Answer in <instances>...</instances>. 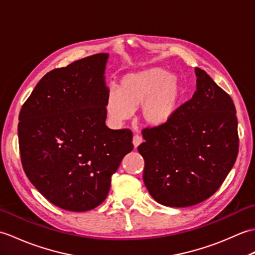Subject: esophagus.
<instances>
[{"mask_svg": "<svg viewBox=\"0 0 255 255\" xmlns=\"http://www.w3.org/2000/svg\"><path fill=\"white\" fill-rule=\"evenodd\" d=\"M143 142V137L140 136V135H134L133 136V144H134V147L136 148V147Z\"/></svg>", "mask_w": 255, "mask_h": 255, "instance_id": "esophagus-1", "label": "esophagus"}]
</instances>
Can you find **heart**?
<instances>
[{
    "label": "heart",
    "mask_w": 255,
    "mask_h": 255,
    "mask_svg": "<svg viewBox=\"0 0 255 255\" xmlns=\"http://www.w3.org/2000/svg\"><path fill=\"white\" fill-rule=\"evenodd\" d=\"M185 97V86L172 71L161 66L128 73L107 97V110L116 121L131 116L140 106V117L151 127L170 122L180 110Z\"/></svg>",
    "instance_id": "heart-1"
}]
</instances>
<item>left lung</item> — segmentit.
Masks as SVG:
<instances>
[{"label": "left lung", "mask_w": 255, "mask_h": 255, "mask_svg": "<svg viewBox=\"0 0 255 255\" xmlns=\"http://www.w3.org/2000/svg\"><path fill=\"white\" fill-rule=\"evenodd\" d=\"M196 92L165 126L146 128L137 147L143 179L156 202L188 207L223 184L239 151L238 120L230 96L205 71L195 69Z\"/></svg>", "instance_id": "obj_1"}]
</instances>
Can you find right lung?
Returning a JSON list of instances; mask_svg holds the SVG:
<instances>
[{
  "label": "right lung",
  "mask_w": 255,
  "mask_h": 255,
  "mask_svg": "<svg viewBox=\"0 0 255 255\" xmlns=\"http://www.w3.org/2000/svg\"><path fill=\"white\" fill-rule=\"evenodd\" d=\"M107 60L108 53H98L50 71L19 113L24 171L48 201L66 211L99 206L133 149L131 129L106 126Z\"/></svg>",
  "instance_id": "right-lung-1"
}]
</instances>
